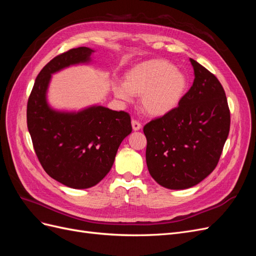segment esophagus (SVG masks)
<instances>
[{
    "mask_svg": "<svg viewBox=\"0 0 256 256\" xmlns=\"http://www.w3.org/2000/svg\"><path fill=\"white\" fill-rule=\"evenodd\" d=\"M131 125H132V129H134V131H138V130L141 129V124L138 122V120H132V122H131Z\"/></svg>",
    "mask_w": 256,
    "mask_h": 256,
    "instance_id": "1",
    "label": "esophagus"
}]
</instances>
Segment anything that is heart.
Masks as SVG:
<instances>
[{"label": "heart", "mask_w": 256, "mask_h": 256, "mask_svg": "<svg viewBox=\"0 0 256 256\" xmlns=\"http://www.w3.org/2000/svg\"><path fill=\"white\" fill-rule=\"evenodd\" d=\"M188 88L184 72L164 60H148L127 72L125 82L114 81L115 97L129 102L141 96L142 110L154 118L164 116L180 104Z\"/></svg>", "instance_id": "b5f03b06"}]
</instances>
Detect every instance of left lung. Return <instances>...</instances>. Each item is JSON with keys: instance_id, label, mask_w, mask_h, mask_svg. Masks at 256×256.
Wrapping results in <instances>:
<instances>
[{"instance_id": "obj_1", "label": "left lung", "mask_w": 256, "mask_h": 256, "mask_svg": "<svg viewBox=\"0 0 256 256\" xmlns=\"http://www.w3.org/2000/svg\"><path fill=\"white\" fill-rule=\"evenodd\" d=\"M194 81L177 108L144 126L146 164L160 186L182 190L198 184L218 164L230 116L216 76L190 58Z\"/></svg>"}]
</instances>
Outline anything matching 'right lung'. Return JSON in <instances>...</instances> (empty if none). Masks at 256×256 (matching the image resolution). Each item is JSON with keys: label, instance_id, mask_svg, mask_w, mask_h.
Instances as JSON below:
<instances>
[{"label": "right lung", "instance_id": "add662e5", "mask_svg": "<svg viewBox=\"0 0 256 256\" xmlns=\"http://www.w3.org/2000/svg\"><path fill=\"white\" fill-rule=\"evenodd\" d=\"M94 49L80 47L51 60L30 92L28 129L38 160L53 180L72 189H88L110 172L118 147L132 131L128 113L92 104L79 111L58 110L48 102L52 74L90 64Z\"/></svg>", "mask_w": 256, "mask_h": 256}]
</instances>
